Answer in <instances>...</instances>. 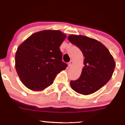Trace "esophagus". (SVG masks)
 I'll return each mask as SVG.
<instances>
[{"label": "esophagus", "instance_id": "obj_1", "mask_svg": "<svg viewBox=\"0 0 125 125\" xmlns=\"http://www.w3.org/2000/svg\"><path fill=\"white\" fill-rule=\"evenodd\" d=\"M73 64V60H71L69 62H68V66H69V67H71V66H72Z\"/></svg>", "mask_w": 125, "mask_h": 125}]
</instances>
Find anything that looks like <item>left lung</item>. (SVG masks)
<instances>
[{"label":"left lung","mask_w":125,"mask_h":125,"mask_svg":"<svg viewBox=\"0 0 125 125\" xmlns=\"http://www.w3.org/2000/svg\"><path fill=\"white\" fill-rule=\"evenodd\" d=\"M68 40L81 50L85 57L81 76L71 81V88L83 95L94 93L112 78L115 66L113 57L105 45L94 39L71 35Z\"/></svg>","instance_id":"8db88e82"}]
</instances>
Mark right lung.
Here are the masks:
<instances>
[{
	"instance_id": "right-lung-1",
	"label": "right lung",
	"mask_w": 125,
	"mask_h": 125,
	"mask_svg": "<svg viewBox=\"0 0 125 125\" xmlns=\"http://www.w3.org/2000/svg\"><path fill=\"white\" fill-rule=\"evenodd\" d=\"M60 31L44 30L31 35L19 46L15 68L22 83L39 91L50 86L68 65L62 61L60 47L66 38Z\"/></svg>"
}]
</instances>
